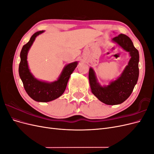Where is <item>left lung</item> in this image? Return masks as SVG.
Wrapping results in <instances>:
<instances>
[{
	"mask_svg": "<svg viewBox=\"0 0 154 154\" xmlns=\"http://www.w3.org/2000/svg\"><path fill=\"white\" fill-rule=\"evenodd\" d=\"M124 50L129 52L130 59L121 76L107 86H101L97 82L95 72L90 67L88 80L92 94L103 103L109 105L122 103L132 94L138 80L139 55L137 49L128 36L120 34L112 38Z\"/></svg>",
	"mask_w": 154,
	"mask_h": 154,
	"instance_id": "1",
	"label": "left lung"
}]
</instances>
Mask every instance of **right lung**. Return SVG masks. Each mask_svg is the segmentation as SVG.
Here are the masks:
<instances>
[{"label": "right lung", "instance_id": "obj_1", "mask_svg": "<svg viewBox=\"0 0 154 154\" xmlns=\"http://www.w3.org/2000/svg\"><path fill=\"white\" fill-rule=\"evenodd\" d=\"M44 31H40L32 35L29 41L22 47L20 52V62L18 68L20 78L26 92L32 100L38 102H48L61 96L66 90L71 74L77 67L78 62L67 64L57 81L46 82L37 80L29 71L27 57L35 38Z\"/></svg>", "mask_w": 154, "mask_h": 154}]
</instances>
